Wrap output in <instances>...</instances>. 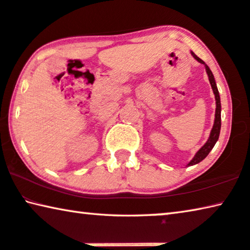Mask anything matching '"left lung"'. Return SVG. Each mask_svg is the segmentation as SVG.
I'll return each mask as SVG.
<instances>
[{
  "label": "left lung",
  "mask_w": 250,
  "mask_h": 250,
  "mask_svg": "<svg viewBox=\"0 0 250 250\" xmlns=\"http://www.w3.org/2000/svg\"><path fill=\"white\" fill-rule=\"evenodd\" d=\"M192 56L194 57L195 60H198L199 62L201 63H205V61L201 60L199 57H197L194 55L193 52H192ZM206 66V70H207V74H208L209 77V82H210V85L212 87V90H213V94H214V97H216V104H217V107H216V115H214V124H213V127L211 129V133H210V136H209V140L207 141V143L203 145V146L199 149L197 152V154L193 157V159L191 160V162L188 164V167L189 165H194L199 162H201V161L205 159V157L209 154L211 149L213 148L214 144H216V142L218 141L219 138V134H220V128H221V104H220V96H219V91H218V88L216 85V82H214V78H213V75L212 72H211L210 68Z\"/></svg>",
  "instance_id": "left-lung-1"
}]
</instances>
